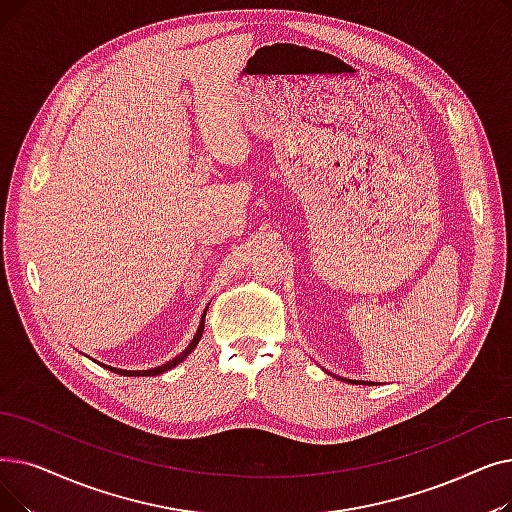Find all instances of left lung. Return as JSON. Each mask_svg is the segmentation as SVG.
I'll use <instances>...</instances> for the list:
<instances>
[{"mask_svg":"<svg viewBox=\"0 0 512 512\" xmlns=\"http://www.w3.org/2000/svg\"><path fill=\"white\" fill-rule=\"evenodd\" d=\"M347 383H353V385H374V383H364V381H349V379H343Z\"/></svg>","mask_w":512,"mask_h":512,"instance_id":"left-lung-1","label":"left lung"}]
</instances>
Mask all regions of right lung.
<instances>
[{"instance_id":"obj_1","label":"right lung","mask_w":512,"mask_h":512,"mask_svg":"<svg viewBox=\"0 0 512 512\" xmlns=\"http://www.w3.org/2000/svg\"><path fill=\"white\" fill-rule=\"evenodd\" d=\"M205 316H207V309L203 311V318H201V324H198V330H196V335H194V339L190 341V345L180 353V355H175L173 360H169L167 364H163V366H157V368H150V370H121V368H113V366H106V364H100V366H104V368H108V370H113V372H117V374H125V376H157V374H163V372H167V370H171V368H175L177 364L180 362H184L188 355L196 349V345H198V341H201V337H203V330H205Z\"/></svg>"}]
</instances>
